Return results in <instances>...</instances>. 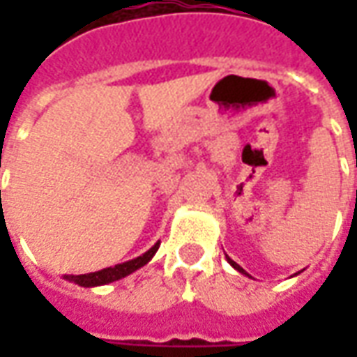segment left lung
Here are the masks:
<instances>
[{
    "mask_svg": "<svg viewBox=\"0 0 357 357\" xmlns=\"http://www.w3.org/2000/svg\"><path fill=\"white\" fill-rule=\"evenodd\" d=\"M225 258H227V262H229V264H231V266H233V268H235V269H237V271H239V273H245V269H243V268H241V266H239V264H237V262H233V260H231V258H229V256H225ZM245 275H247V273H245Z\"/></svg>",
    "mask_w": 357,
    "mask_h": 357,
    "instance_id": "8db88e82",
    "label": "left lung"
}]
</instances>
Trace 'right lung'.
<instances>
[{
    "label": "right lung",
    "mask_w": 357,
    "mask_h": 357,
    "mask_svg": "<svg viewBox=\"0 0 357 357\" xmlns=\"http://www.w3.org/2000/svg\"><path fill=\"white\" fill-rule=\"evenodd\" d=\"M158 247H160V243H156L155 247L149 248L145 255L137 256V258H133V260H128V262L124 264H116V266H112V268H105L101 269V271H95V273H84V275H65V279H68V281H73V283L76 284H80V287H99V284L112 283V281H118V279H122V277L133 273L135 269L143 268V266L155 256Z\"/></svg>",
    "instance_id": "obj_1"
}]
</instances>
